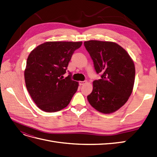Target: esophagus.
I'll use <instances>...</instances> for the list:
<instances>
[{
	"label": "esophagus",
	"mask_w": 157,
	"mask_h": 157,
	"mask_svg": "<svg viewBox=\"0 0 157 157\" xmlns=\"http://www.w3.org/2000/svg\"><path fill=\"white\" fill-rule=\"evenodd\" d=\"M86 83V81H80L79 82V84L80 85H84V84Z\"/></svg>",
	"instance_id": "esophagus-1"
}]
</instances>
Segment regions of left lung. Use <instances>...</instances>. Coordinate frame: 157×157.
I'll return each instance as SVG.
<instances>
[{
  "label": "left lung",
  "mask_w": 157,
  "mask_h": 157,
  "mask_svg": "<svg viewBox=\"0 0 157 157\" xmlns=\"http://www.w3.org/2000/svg\"><path fill=\"white\" fill-rule=\"evenodd\" d=\"M84 46L101 78L93 82V90L87 96L97 111L115 112L128 101L135 80V65L128 52L113 42L89 40Z\"/></svg>",
  "instance_id": "1"
}]
</instances>
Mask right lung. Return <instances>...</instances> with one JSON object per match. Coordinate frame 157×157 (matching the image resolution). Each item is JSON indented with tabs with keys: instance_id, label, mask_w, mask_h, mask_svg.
<instances>
[{
	"instance_id": "obj_1",
	"label": "right lung",
	"mask_w": 157,
	"mask_h": 157,
	"mask_svg": "<svg viewBox=\"0 0 157 157\" xmlns=\"http://www.w3.org/2000/svg\"><path fill=\"white\" fill-rule=\"evenodd\" d=\"M82 42H46L31 51L24 77L27 91L37 107L45 112L59 111L67 107L77 92L78 82L71 73L63 78L74 52Z\"/></svg>"
}]
</instances>
